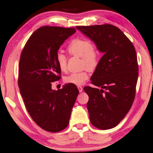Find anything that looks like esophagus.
I'll use <instances>...</instances> for the list:
<instances>
[{"label":"esophagus","instance_id":"obj_1","mask_svg":"<svg viewBox=\"0 0 153 153\" xmlns=\"http://www.w3.org/2000/svg\"><path fill=\"white\" fill-rule=\"evenodd\" d=\"M77 88H78V90H79V92H82V91H83V88L82 87V86H80V85L77 86Z\"/></svg>","mask_w":153,"mask_h":153}]
</instances>
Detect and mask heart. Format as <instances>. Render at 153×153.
<instances>
[{
	"mask_svg": "<svg viewBox=\"0 0 153 153\" xmlns=\"http://www.w3.org/2000/svg\"><path fill=\"white\" fill-rule=\"evenodd\" d=\"M67 51L71 55L82 58V68L94 70L100 62V52L90 41L85 39L77 38L69 43ZM56 62L58 68L62 71H65L68 67V60L65 55L58 53L56 56ZM84 70L77 73H71L65 77L64 81L67 84L80 85L88 79V70Z\"/></svg>",
	"mask_w": 153,
	"mask_h": 153,
	"instance_id": "obj_1",
	"label": "heart"
}]
</instances>
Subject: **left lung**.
I'll use <instances>...</instances> for the list:
<instances>
[{
	"instance_id": "8db88e82",
	"label": "left lung",
	"mask_w": 153,
	"mask_h": 153,
	"mask_svg": "<svg viewBox=\"0 0 153 153\" xmlns=\"http://www.w3.org/2000/svg\"><path fill=\"white\" fill-rule=\"evenodd\" d=\"M92 40L104 55L86 86L87 108L91 124L110 129L128 112L136 94L138 67L137 53L131 41L117 27L110 24L77 26Z\"/></svg>"
}]
</instances>
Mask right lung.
I'll return each instance as SVG.
<instances>
[{"instance_id": "1", "label": "right lung", "mask_w": 153, "mask_h": 153, "mask_svg": "<svg viewBox=\"0 0 153 153\" xmlns=\"http://www.w3.org/2000/svg\"><path fill=\"white\" fill-rule=\"evenodd\" d=\"M76 29L43 26L29 37L19 61L18 85L25 105L41 128L58 132L68 126L72 108L79 94L76 85L53 90L52 82L61 78L57 51Z\"/></svg>"}]
</instances>
